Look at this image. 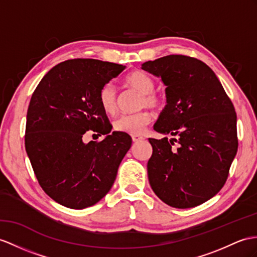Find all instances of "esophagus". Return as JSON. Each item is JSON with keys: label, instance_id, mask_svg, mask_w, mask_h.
<instances>
[{"label": "esophagus", "instance_id": "1", "mask_svg": "<svg viewBox=\"0 0 257 257\" xmlns=\"http://www.w3.org/2000/svg\"><path fill=\"white\" fill-rule=\"evenodd\" d=\"M142 140H144V137L141 136V135H132V141L134 143H137V142H140Z\"/></svg>", "mask_w": 257, "mask_h": 257}]
</instances>
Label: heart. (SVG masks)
Masks as SVG:
<instances>
[{
  "instance_id": "b5f03b06",
  "label": "heart",
  "mask_w": 257,
  "mask_h": 257,
  "mask_svg": "<svg viewBox=\"0 0 257 257\" xmlns=\"http://www.w3.org/2000/svg\"><path fill=\"white\" fill-rule=\"evenodd\" d=\"M124 84L131 89L142 93L140 99V108L149 107L159 109L165 102V99L160 92L155 89V80L145 72L133 71L124 78ZM99 104L105 114L113 115L117 110V95L114 86L105 84L101 87L98 95ZM153 121L152 112L142 110L132 114H123L117 117L113 123L116 132L140 135L146 130Z\"/></svg>"
}]
</instances>
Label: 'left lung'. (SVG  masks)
Wrapping results in <instances>:
<instances>
[{"label": "left lung", "instance_id": "8db88e82", "mask_svg": "<svg viewBox=\"0 0 257 257\" xmlns=\"http://www.w3.org/2000/svg\"><path fill=\"white\" fill-rule=\"evenodd\" d=\"M142 68L167 86L168 103L154 130L174 136L149 139L150 186L171 207H195L214 197L228 179L237 150L233 103L211 68L192 56L167 55Z\"/></svg>", "mask_w": 257, "mask_h": 257}]
</instances>
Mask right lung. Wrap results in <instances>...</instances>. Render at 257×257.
I'll list each match as a JSON object with an SVG mask.
<instances>
[{"instance_id":"right-lung-1","label":"right lung","mask_w":257,"mask_h":257,"mask_svg":"<svg viewBox=\"0 0 257 257\" xmlns=\"http://www.w3.org/2000/svg\"><path fill=\"white\" fill-rule=\"evenodd\" d=\"M124 70L93 59L67 60L50 70L31 96L25 147L41 189L65 207L98 203L132 145L126 133L109 134L112 125L98 100L101 87ZM88 130L107 136L85 144Z\"/></svg>"}]
</instances>
